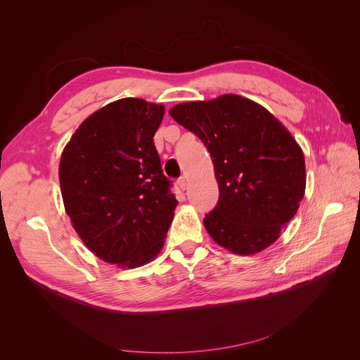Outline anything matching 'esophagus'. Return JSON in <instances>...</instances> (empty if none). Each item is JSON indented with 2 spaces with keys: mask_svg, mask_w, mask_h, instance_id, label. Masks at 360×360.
I'll return each mask as SVG.
<instances>
[{
  "mask_svg": "<svg viewBox=\"0 0 360 360\" xmlns=\"http://www.w3.org/2000/svg\"><path fill=\"white\" fill-rule=\"evenodd\" d=\"M177 183H179L180 189H183V191H184V189H188V186H189V180H188L186 177H180Z\"/></svg>",
  "mask_w": 360,
  "mask_h": 360,
  "instance_id": "obj_1",
  "label": "esophagus"
}]
</instances>
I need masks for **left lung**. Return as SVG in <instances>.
<instances>
[{
  "label": "left lung",
  "instance_id": "8db88e82",
  "mask_svg": "<svg viewBox=\"0 0 360 360\" xmlns=\"http://www.w3.org/2000/svg\"><path fill=\"white\" fill-rule=\"evenodd\" d=\"M169 115L209 150L219 200L204 217L213 240L252 255L279 237L303 198V151L266 108L237 94L176 105Z\"/></svg>",
  "mask_w": 360,
  "mask_h": 360
}]
</instances>
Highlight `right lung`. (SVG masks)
<instances>
[{
	"label": "right lung",
	"mask_w": 360,
	"mask_h": 360,
	"mask_svg": "<svg viewBox=\"0 0 360 360\" xmlns=\"http://www.w3.org/2000/svg\"><path fill=\"white\" fill-rule=\"evenodd\" d=\"M165 108L115 101L76 129L60 160L64 207L85 246L106 263L139 267L163 246L177 200L153 136Z\"/></svg>",
	"instance_id": "right-lung-1"
}]
</instances>
